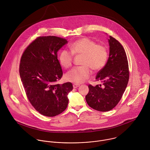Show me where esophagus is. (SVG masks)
<instances>
[{"label":"esophagus","mask_w":150,"mask_h":150,"mask_svg":"<svg viewBox=\"0 0 150 150\" xmlns=\"http://www.w3.org/2000/svg\"><path fill=\"white\" fill-rule=\"evenodd\" d=\"M79 86H80L79 84H75H75L73 85V88H77L79 87Z\"/></svg>","instance_id":"obj_1"}]
</instances>
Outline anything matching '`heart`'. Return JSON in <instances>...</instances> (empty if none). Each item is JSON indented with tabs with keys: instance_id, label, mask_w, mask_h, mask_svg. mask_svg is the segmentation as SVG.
<instances>
[{
	"instance_id": "1",
	"label": "heart",
	"mask_w": 150,
	"mask_h": 150,
	"mask_svg": "<svg viewBox=\"0 0 150 150\" xmlns=\"http://www.w3.org/2000/svg\"><path fill=\"white\" fill-rule=\"evenodd\" d=\"M70 51L64 49L60 52L59 59L61 65L65 68H69L73 62L74 54L83 55L81 65L68 71L65 75L68 81L81 83L88 79L91 74V69L98 71L105 65L108 52L107 47L101 44H97L93 39L87 37L82 38L69 46Z\"/></svg>"
}]
</instances>
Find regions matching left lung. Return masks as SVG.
I'll return each mask as SVG.
<instances>
[{"label": "left lung", "mask_w": 150, "mask_h": 150, "mask_svg": "<svg viewBox=\"0 0 150 150\" xmlns=\"http://www.w3.org/2000/svg\"><path fill=\"white\" fill-rule=\"evenodd\" d=\"M108 42V60L96 78V81H100L103 85H89V91L85 97L91 108L101 112L109 111L118 104L129 79L128 61L123 47L111 36Z\"/></svg>", "instance_id": "8db88e82"}]
</instances>
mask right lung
I'll return each instance as SVG.
<instances>
[{"label": "right lung", "mask_w": 150, "mask_h": 150, "mask_svg": "<svg viewBox=\"0 0 150 150\" xmlns=\"http://www.w3.org/2000/svg\"><path fill=\"white\" fill-rule=\"evenodd\" d=\"M56 36H39L27 47L21 57L19 72L27 97L40 114L53 117L62 113L68 104L71 82H57L62 76L57 52L67 43Z\"/></svg>", "instance_id": "obj_1"}]
</instances>
